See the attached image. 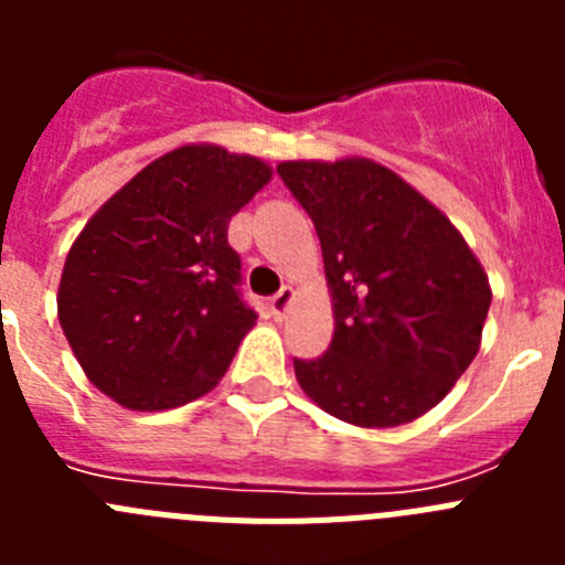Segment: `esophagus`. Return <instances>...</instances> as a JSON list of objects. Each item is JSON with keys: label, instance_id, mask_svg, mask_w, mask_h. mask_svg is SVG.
<instances>
[{"label": "esophagus", "instance_id": "34e87169", "mask_svg": "<svg viewBox=\"0 0 565 565\" xmlns=\"http://www.w3.org/2000/svg\"><path fill=\"white\" fill-rule=\"evenodd\" d=\"M294 297H297V294H294V288H282V291L279 294H274L271 297V313L277 319H286V313L291 311V306H294Z\"/></svg>", "mask_w": 565, "mask_h": 565}]
</instances>
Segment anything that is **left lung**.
Listing matches in <instances>:
<instances>
[{
    "label": "left lung",
    "mask_w": 565,
    "mask_h": 565,
    "mask_svg": "<svg viewBox=\"0 0 565 565\" xmlns=\"http://www.w3.org/2000/svg\"><path fill=\"white\" fill-rule=\"evenodd\" d=\"M277 172L317 226L333 302L328 353L294 359L299 387L356 427L416 422L481 348L487 271L441 209L371 158Z\"/></svg>",
    "instance_id": "left-lung-1"
}]
</instances>
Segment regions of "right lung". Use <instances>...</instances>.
Listing matches in <instances>:
<instances>
[{
  "label": "right lung",
  "instance_id": "obj_1",
  "mask_svg": "<svg viewBox=\"0 0 565 565\" xmlns=\"http://www.w3.org/2000/svg\"><path fill=\"white\" fill-rule=\"evenodd\" d=\"M271 174L254 154L183 143L89 217L64 259L56 306L104 396L158 413L217 387L257 322L237 294L228 221Z\"/></svg>",
  "mask_w": 565,
  "mask_h": 565
}]
</instances>
